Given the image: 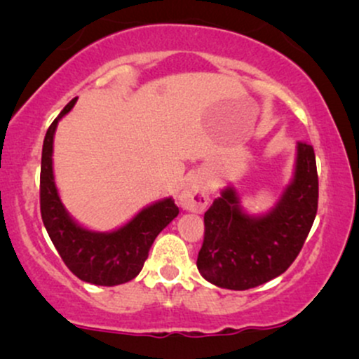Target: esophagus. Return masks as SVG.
<instances>
[{
	"label": "esophagus",
	"mask_w": 359,
	"mask_h": 359,
	"mask_svg": "<svg viewBox=\"0 0 359 359\" xmlns=\"http://www.w3.org/2000/svg\"><path fill=\"white\" fill-rule=\"evenodd\" d=\"M179 203L185 211L203 212L209 203V184L203 175L189 177L179 196Z\"/></svg>",
	"instance_id": "1"
}]
</instances>
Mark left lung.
<instances>
[{
  "label": "left lung",
  "mask_w": 359,
  "mask_h": 359,
  "mask_svg": "<svg viewBox=\"0 0 359 359\" xmlns=\"http://www.w3.org/2000/svg\"><path fill=\"white\" fill-rule=\"evenodd\" d=\"M319 179L316 154L297 145L294 180L269 214L241 211L231 187L204 214V241L197 257L201 275L221 288L248 290L278 277L302 250L317 214Z\"/></svg>",
  "instance_id": "1"
}]
</instances>
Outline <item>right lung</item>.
<instances>
[{
    "mask_svg": "<svg viewBox=\"0 0 359 359\" xmlns=\"http://www.w3.org/2000/svg\"><path fill=\"white\" fill-rule=\"evenodd\" d=\"M76 101L77 97H74L60 111L45 135L40 168V212L45 229L67 269L84 282L113 287L130 282L142 271L155 238L177 217L179 208L170 197L158 201L113 233L89 231L69 216L53 182L52 151L57 123L74 108Z\"/></svg>",
    "mask_w": 359,
    "mask_h": 359,
    "instance_id": "right-lung-1",
    "label": "right lung"
}]
</instances>
